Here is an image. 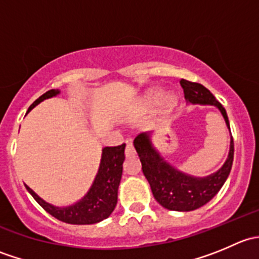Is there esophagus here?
I'll return each mask as SVG.
<instances>
[{"label":"esophagus","instance_id":"34e87169","mask_svg":"<svg viewBox=\"0 0 259 259\" xmlns=\"http://www.w3.org/2000/svg\"><path fill=\"white\" fill-rule=\"evenodd\" d=\"M125 156H126V158H133V156H135V149L130 142H126V146H125Z\"/></svg>","mask_w":259,"mask_h":259}]
</instances>
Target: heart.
<instances>
[{
  "instance_id": "1",
  "label": "heart",
  "mask_w": 259,
  "mask_h": 259,
  "mask_svg": "<svg viewBox=\"0 0 259 259\" xmlns=\"http://www.w3.org/2000/svg\"><path fill=\"white\" fill-rule=\"evenodd\" d=\"M161 96H163V94H161L160 91H151V93L149 94V99H148L149 103L150 104L158 103V101L161 99ZM176 103H177V100L174 96H171V95L168 96V98L165 99V108L171 109L174 105H176Z\"/></svg>"
}]
</instances>
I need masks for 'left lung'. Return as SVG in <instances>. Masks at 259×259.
<instances>
[{
    "instance_id": "obj_1",
    "label": "left lung",
    "mask_w": 259,
    "mask_h": 259,
    "mask_svg": "<svg viewBox=\"0 0 259 259\" xmlns=\"http://www.w3.org/2000/svg\"><path fill=\"white\" fill-rule=\"evenodd\" d=\"M180 85L184 91L185 100L193 104H208L217 106L223 115L227 126L229 127L226 109L219 101H217L207 88L202 83L185 79L180 80ZM134 146L142 161L143 173L150 184L154 198L159 204L170 210L190 211L207 204L223 187L233 164V137H231V149L224 165L217 173L205 178L187 176L166 163L151 144L150 134L138 135L134 140Z\"/></svg>"
}]
</instances>
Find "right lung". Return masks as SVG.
<instances>
[{
    "label": "right lung",
    "instance_id": "1",
    "mask_svg": "<svg viewBox=\"0 0 259 259\" xmlns=\"http://www.w3.org/2000/svg\"><path fill=\"white\" fill-rule=\"evenodd\" d=\"M59 90H49L32 103L28 111L35 108L37 104L45 99L57 95ZM125 144L117 146H106L103 149L100 166L96 178L91 185L88 194L77 202L76 204L66 208L54 207L45 200L41 199L31 188L25 185L33 199L41 205L49 214L59 221L69 224H94L106 219L113 210L117 202V188L122 174V163L125 160Z\"/></svg>",
    "mask_w": 259,
    "mask_h": 259
}]
</instances>
